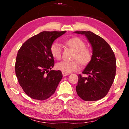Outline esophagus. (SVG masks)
<instances>
[{
	"instance_id": "1",
	"label": "esophagus",
	"mask_w": 129,
	"mask_h": 129,
	"mask_svg": "<svg viewBox=\"0 0 129 129\" xmlns=\"http://www.w3.org/2000/svg\"><path fill=\"white\" fill-rule=\"evenodd\" d=\"M69 75V74H68V73H65L62 72V76H64V77H65V76H67L68 75Z\"/></svg>"
}]
</instances>
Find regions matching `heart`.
<instances>
[{
	"mask_svg": "<svg viewBox=\"0 0 129 129\" xmlns=\"http://www.w3.org/2000/svg\"><path fill=\"white\" fill-rule=\"evenodd\" d=\"M66 44L75 52L73 60L71 61H62L56 64V68L65 73H70L77 71L79 68L78 62L82 65L88 64L92 57V52L89 48H85V43L78 38H73L66 41ZM51 52L54 58L59 60L61 57L62 49L59 43L55 42L51 47Z\"/></svg>",
	"mask_w": 129,
	"mask_h": 129,
	"instance_id": "b5f03b06",
	"label": "heart"
}]
</instances>
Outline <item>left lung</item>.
I'll return each instance as SVG.
<instances>
[{
  "mask_svg": "<svg viewBox=\"0 0 129 129\" xmlns=\"http://www.w3.org/2000/svg\"><path fill=\"white\" fill-rule=\"evenodd\" d=\"M85 35L92 48V57L79 75L76 90L84 101H97L104 98L112 85L116 71V60L112 49L101 37L90 31H76Z\"/></svg>",
  "mask_w": 129,
  "mask_h": 129,
  "instance_id": "1",
  "label": "left lung"
}]
</instances>
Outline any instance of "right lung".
Segmentation results:
<instances>
[{
	"label": "right lung",
	"instance_id": "add662e5",
	"mask_svg": "<svg viewBox=\"0 0 129 129\" xmlns=\"http://www.w3.org/2000/svg\"><path fill=\"white\" fill-rule=\"evenodd\" d=\"M66 32H41L28 39L17 52L16 76L23 90L32 99H48L62 79L61 72L51 70L54 61L51 47Z\"/></svg>",
	"mask_w": 129,
	"mask_h": 129
}]
</instances>
